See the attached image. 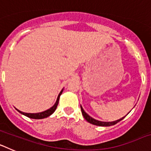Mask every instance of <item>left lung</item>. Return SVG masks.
<instances>
[{"instance_id": "1", "label": "left lung", "mask_w": 151, "mask_h": 151, "mask_svg": "<svg viewBox=\"0 0 151 151\" xmlns=\"http://www.w3.org/2000/svg\"><path fill=\"white\" fill-rule=\"evenodd\" d=\"M81 110H82V115H83L84 118H85V119L89 122V123L93 124V125H99V126H110V125H113L125 118V116H124L122 117V118L118 119V120L113 121V122H101V121L96 120V119H93L92 117H91L89 115H88L87 113L84 111L83 108L82 107V106H81Z\"/></svg>"}]
</instances>
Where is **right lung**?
<instances>
[{"instance_id":"obj_1","label":"right lung","mask_w":151,"mask_h":151,"mask_svg":"<svg viewBox=\"0 0 151 151\" xmlns=\"http://www.w3.org/2000/svg\"><path fill=\"white\" fill-rule=\"evenodd\" d=\"M63 91V90H62L60 92L59 95H58V97H57V101H56V103L54 104V106H52V107H50V109H48V110H45V111L41 112V113H23V112L22 111H19V110H18L20 113L23 114L24 116H26L29 117V118H31V119H44V118H46V117H48L49 116L51 115L52 113H54V112L56 110V109H57V105H58V103H59L60 97L61 94H62Z\"/></svg>"}]
</instances>
